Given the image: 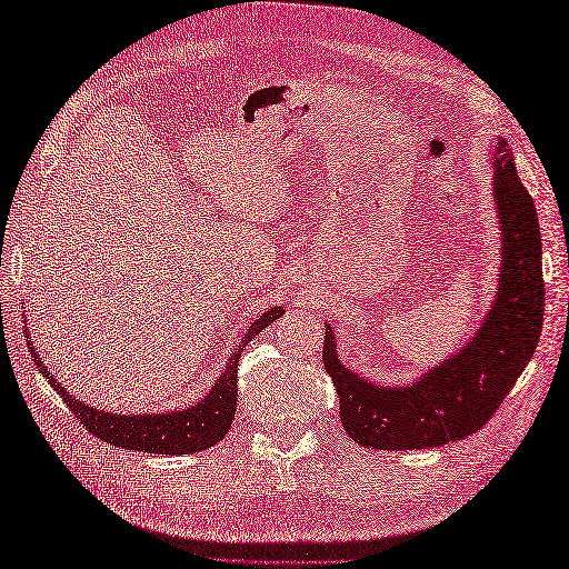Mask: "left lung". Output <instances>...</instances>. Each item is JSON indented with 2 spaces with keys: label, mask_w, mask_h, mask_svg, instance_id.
Returning a JSON list of instances; mask_svg holds the SVG:
<instances>
[{
  "label": "left lung",
  "mask_w": 569,
  "mask_h": 569,
  "mask_svg": "<svg viewBox=\"0 0 569 569\" xmlns=\"http://www.w3.org/2000/svg\"><path fill=\"white\" fill-rule=\"evenodd\" d=\"M491 166L501 234L499 281L487 316L462 347L413 381L383 386L345 367L335 330L325 322V371L340 398L342 426L361 447L426 450L467 438L497 413L536 352L546 310L536 204L503 139H497Z\"/></svg>",
  "instance_id": "obj_1"
}]
</instances>
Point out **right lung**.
I'll return each mask as SVG.
<instances>
[{"label": "right lung", "instance_id": "right-lung-1", "mask_svg": "<svg viewBox=\"0 0 569 569\" xmlns=\"http://www.w3.org/2000/svg\"><path fill=\"white\" fill-rule=\"evenodd\" d=\"M281 306L266 308L261 316L249 325L247 337L241 340L237 352L229 355L227 367L214 381L208 396L200 398L196 406H186L178 410H163V413H114V410H100L90 406L88 401L72 396L66 386H60L53 373L41 361V355L36 352L29 337V349L36 361V367L43 377L51 381L58 396L63 398L68 408L80 418V422L100 440L110 442L114 447H124V450L137 452H151V455H192L220 442L232 428L234 410H237V365L244 349L253 337L271 322L283 316Z\"/></svg>", "mask_w": 569, "mask_h": 569}]
</instances>
